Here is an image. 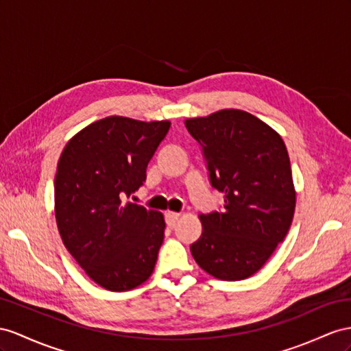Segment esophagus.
Instances as JSON below:
<instances>
[{
	"instance_id": "obj_1",
	"label": "esophagus",
	"mask_w": 351,
	"mask_h": 351,
	"mask_svg": "<svg viewBox=\"0 0 351 351\" xmlns=\"http://www.w3.org/2000/svg\"><path fill=\"white\" fill-rule=\"evenodd\" d=\"M178 219H179V213H176V212H167L166 213V223L169 227H175Z\"/></svg>"
}]
</instances>
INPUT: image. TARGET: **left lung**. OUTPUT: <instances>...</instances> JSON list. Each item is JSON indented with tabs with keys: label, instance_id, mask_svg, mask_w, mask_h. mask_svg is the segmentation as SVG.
<instances>
[{
	"label": "left lung",
	"instance_id": "left-lung-1",
	"mask_svg": "<svg viewBox=\"0 0 351 351\" xmlns=\"http://www.w3.org/2000/svg\"><path fill=\"white\" fill-rule=\"evenodd\" d=\"M185 128L200 143L210 185L226 203L200 215L203 231L191 254L219 280H243L267 263L293 219L286 145L269 125L240 110L185 120Z\"/></svg>",
	"mask_w": 351,
	"mask_h": 351
}]
</instances>
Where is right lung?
Masks as SVG:
<instances>
[{
    "label": "right lung",
    "mask_w": 351,
    "mask_h": 351,
    "mask_svg": "<svg viewBox=\"0 0 351 351\" xmlns=\"http://www.w3.org/2000/svg\"><path fill=\"white\" fill-rule=\"evenodd\" d=\"M169 129V121L106 117L77 133L59 158L55 209L62 241L108 291H130L154 271L163 215L125 199L145 182Z\"/></svg>",
    "instance_id": "add662e5"
}]
</instances>
